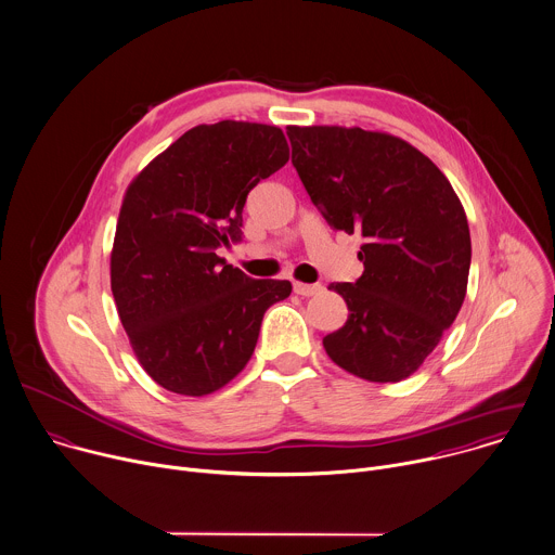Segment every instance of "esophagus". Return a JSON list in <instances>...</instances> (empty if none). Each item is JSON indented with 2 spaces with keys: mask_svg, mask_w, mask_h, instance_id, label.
Here are the masks:
<instances>
[{
  "mask_svg": "<svg viewBox=\"0 0 555 555\" xmlns=\"http://www.w3.org/2000/svg\"><path fill=\"white\" fill-rule=\"evenodd\" d=\"M295 293L301 295V297H310V295H317L321 291V284H304V282H295L293 284Z\"/></svg>",
  "mask_w": 555,
  "mask_h": 555,
  "instance_id": "34e87169",
  "label": "esophagus"
}]
</instances>
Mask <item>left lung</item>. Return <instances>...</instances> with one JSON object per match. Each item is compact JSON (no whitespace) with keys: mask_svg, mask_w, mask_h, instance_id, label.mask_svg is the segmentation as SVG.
<instances>
[{"mask_svg":"<svg viewBox=\"0 0 555 555\" xmlns=\"http://www.w3.org/2000/svg\"><path fill=\"white\" fill-rule=\"evenodd\" d=\"M286 134L323 219L364 238L362 275L330 284L349 317L323 347L356 377L401 382L462 308L470 267L464 208L444 173L399 137L343 126H288Z\"/></svg>","mask_w":555,"mask_h":555,"instance_id":"1","label":"left lung"}]
</instances>
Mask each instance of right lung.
<instances>
[{"label": "right lung", "instance_id": "add662e5", "mask_svg": "<svg viewBox=\"0 0 555 555\" xmlns=\"http://www.w3.org/2000/svg\"><path fill=\"white\" fill-rule=\"evenodd\" d=\"M288 163L280 128L195 126L128 186L111 254V288L130 345L163 388L204 397L249 362L286 280H251L217 247L241 241L249 191Z\"/></svg>", "mask_w": 555, "mask_h": 555}]
</instances>
